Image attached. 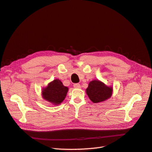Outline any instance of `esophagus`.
<instances>
[{"label":"esophagus","mask_w":152,"mask_h":152,"mask_svg":"<svg viewBox=\"0 0 152 152\" xmlns=\"http://www.w3.org/2000/svg\"><path fill=\"white\" fill-rule=\"evenodd\" d=\"M73 87H74L75 88L79 89V88H80V85L79 84H73Z\"/></svg>","instance_id":"1"}]
</instances>
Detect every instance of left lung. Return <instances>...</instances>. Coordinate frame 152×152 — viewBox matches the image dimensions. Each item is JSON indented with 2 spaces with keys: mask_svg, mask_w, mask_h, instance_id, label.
Masks as SVG:
<instances>
[{
  "mask_svg": "<svg viewBox=\"0 0 152 152\" xmlns=\"http://www.w3.org/2000/svg\"><path fill=\"white\" fill-rule=\"evenodd\" d=\"M86 93L94 103L104 102L112 94V87H107L98 80L91 81L86 89Z\"/></svg>",
  "mask_w": 152,
  "mask_h": 152,
  "instance_id": "1",
  "label": "left lung"
}]
</instances>
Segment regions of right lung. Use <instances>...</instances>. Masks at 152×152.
I'll use <instances>...</instances> for the list:
<instances>
[{"label": "right lung", "instance_id": "add662e5", "mask_svg": "<svg viewBox=\"0 0 152 152\" xmlns=\"http://www.w3.org/2000/svg\"><path fill=\"white\" fill-rule=\"evenodd\" d=\"M68 90V87L63 86L60 80L55 79L43 89L42 97L50 103L58 104L65 99Z\"/></svg>", "mask_w": 152, "mask_h": 152}]
</instances>
